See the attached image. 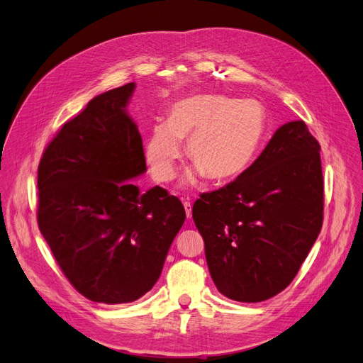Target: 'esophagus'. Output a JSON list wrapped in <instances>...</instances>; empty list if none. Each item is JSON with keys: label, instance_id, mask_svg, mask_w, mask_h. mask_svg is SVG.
Masks as SVG:
<instances>
[{"label": "esophagus", "instance_id": "1", "mask_svg": "<svg viewBox=\"0 0 363 363\" xmlns=\"http://www.w3.org/2000/svg\"><path fill=\"white\" fill-rule=\"evenodd\" d=\"M183 206H184V211H186V216H188V219H191L192 218V204H191V201L184 200Z\"/></svg>", "mask_w": 363, "mask_h": 363}]
</instances>
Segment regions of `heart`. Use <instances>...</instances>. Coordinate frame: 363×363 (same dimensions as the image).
Segmentation results:
<instances>
[{
	"label": "heart",
	"mask_w": 363,
	"mask_h": 363,
	"mask_svg": "<svg viewBox=\"0 0 363 363\" xmlns=\"http://www.w3.org/2000/svg\"><path fill=\"white\" fill-rule=\"evenodd\" d=\"M267 128L263 107L255 100L199 94L186 96L169 108L167 123L152 125L145 156L152 177L169 182L183 155L182 139L195 162L188 172L194 183L201 175L224 182L242 174L255 159Z\"/></svg>",
	"instance_id": "obj_1"
}]
</instances>
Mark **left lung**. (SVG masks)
Wrapping results in <instances>:
<instances>
[{"label":"left lung","mask_w":363,"mask_h":363,"mask_svg":"<svg viewBox=\"0 0 363 363\" xmlns=\"http://www.w3.org/2000/svg\"><path fill=\"white\" fill-rule=\"evenodd\" d=\"M320 150L304 121H292L235 182L194 203L208 271L227 298L265 301L296 276L323 227Z\"/></svg>","instance_id":"left-lung-1"}]
</instances>
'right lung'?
<instances>
[{"label": "right lung", "mask_w": 363, "mask_h": 363, "mask_svg": "<svg viewBox=\"0 0 363 363\" xmlns=\"http://www.w3.org/2000/svg\"><path fill=\"white\" fill-rule=\"evenodd\" d=\"M135 83L107 91L63 124L38 168V224L54 259L87 300L131 303L160 277L186 212L160 186L131 182L147 171L127 113Z\"/></svg>", "instance_id": "right-lung-1"}]
</instances>
